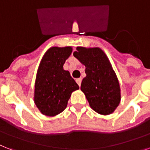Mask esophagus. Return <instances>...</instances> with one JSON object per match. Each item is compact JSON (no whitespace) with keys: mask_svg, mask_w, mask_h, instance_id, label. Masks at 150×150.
<instances>
[{"mask_svg":"<svg viewBox=\"0 0 150 150\" xmlns=\"http://www.w3.org/2000/svg\"><path fill=\"white\" fill-rule=\"evenodd\" d=\"M76 82H77V84L79 85V86H81V78H79V79H76Z\"/></svg>","mask_w":150,"mask_h":150,"instance_id":"obj_1","label":"esophagus"}]
</instances>
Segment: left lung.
<instances>
[{
  "mask_svg": "<svg viewBox=\"0 0 150 150\" xmlns=\"http://www.w3.org/2000/svg\"><path fill=\"white\" fill-rule=\"evenodd\" d=\"M73 55L86 66L81 90L91 108L102 115L113 112L120 103V88L105 54L98 47H78Z\"/></svg>",
  "mask_w": 150,
  "mask_h": 150,
  "instance_id": "8db88e82",
  "label": "left lung"
}]
</instances>
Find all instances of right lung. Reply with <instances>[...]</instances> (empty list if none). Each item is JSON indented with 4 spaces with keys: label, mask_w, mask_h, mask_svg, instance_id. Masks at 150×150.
Returning a JSON list of instances; mask_svg holds the SVG:
<instances>
[{
    "label": "right lung",
    "mask_w": 150,
    "mask_h": 150,
    "mask_svg": "<svg viewBox=\"0 0 150 150\" xmlns=\"http://www.w3.org/2000/svg\"><path fill=\"white\" fill-rule=\"evenodd\" d=\"M71 47H53L43 56L35 81V103L41 112L54 116L64 111L71 92L79 87L63 64L71 54Z\"/></svg>",
    "instance_id": "add662e5"
}]
</instances>
